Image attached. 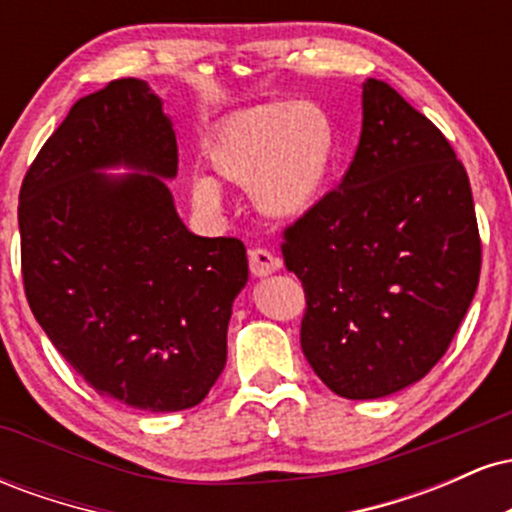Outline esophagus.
<instances>
[{
    "label": "esophagus",
    "instance_id": "34e87169",
    "mask_svg": "<svg viewBox=\"0 0 512 512\" xmlns=\"http://www.w3.org/2000/svg\"><path fill=\"white\" fill-rule=\"evenodd\" d=\"M279 269V257H274L272 252L264 248L250 250V272L255 276H269Z\"/></svg>",
    "mask_w": 512,
    "mask_h": 512
}]
</instances>
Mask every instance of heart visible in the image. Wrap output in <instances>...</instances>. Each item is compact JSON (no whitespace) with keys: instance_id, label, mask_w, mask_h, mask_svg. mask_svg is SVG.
I'll list each match as a JSON object with an SVG mask.
<instances>
[{"instance_id":"b5f03b06","label":"heart","mask_w":512,"mask_h":512,"mask_svg":"<svg viewBox=\"0 0 512 512\" xmlns=\"http://www.w3.org/2000/svg\"><path fill=\"white\" fill-rule=\"evenodd\" d=\"M337 154L330 113L315 101L269 103L238 110L216 127L207 161L216 178L250 190L252 204L272 221L303 219L325 190ZM192 204L216 214L223 204L219 182L197 175Z\"/></svg>"}]
</instances>
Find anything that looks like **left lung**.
<instances>
[{
    "instance_id": "obj_1",
    "label": "left lung",
    "mask_w": 512,
    "mask_h": 512,
    "mask_svg": "<svg viewBox=\"0 0 512 512\" xmlns=\"http://www.w3.org/2000/svg\"><path fill=\"white\" fill-rule=\"evenodd\" d=\"M363 125L344 180L286 228L303 281L301 346L334 395H395L443 358L479 284L467 170L390 84H363Z\"/></svg>"
}]
</instances>
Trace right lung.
<instances>
[{
    "label": "right lung",
    "instance_id": "1",
    "mask_svg": "<svg viewBox=\"0 0 512 512\" xmlns=\"http://www.w3.org/2000/svg\"><path fill=\"white\" fill-rule=\"evenodd\" d=\"M127 174L110 176L108 169ZM163 101L117 79L74 103L23 178L21 267L35 320L98 395L144 411L202 402L248 284L238 238L187 231Z\"/></svg>",
    "mask_w": 512,
    "mask_h": 512
}]
</instances>
